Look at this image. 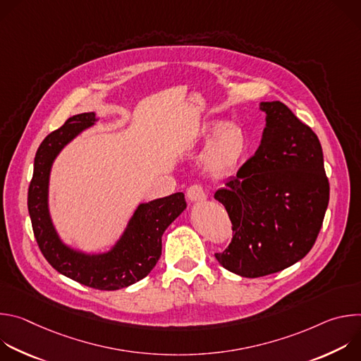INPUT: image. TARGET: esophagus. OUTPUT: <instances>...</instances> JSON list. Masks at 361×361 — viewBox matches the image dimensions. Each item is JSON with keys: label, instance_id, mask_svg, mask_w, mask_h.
<instances>
[{"label": "esophagus", "instance_id": "34e87169", "mask_svg": "<svg viewBox=\"0 0 361 361\" xmlns=\"http://www.w3.org/2000/svg\"><path fill=\"white\" fill-rule=\"evenodd\" d=\"M187 197L191 201H204L207 198V194H205L204 188L200 184H192L187 188Z\"/></svg>", "mask_w": 361, "mask_h": 361}]
</instances>
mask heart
<instances>
[{
  "mask_svg": "<svg viewBox=\"0 0 361 361\" xmlns=\"http://www.w3.org/2000/svg\"><path fill=\"white\" fill-rule=\"evenodd\" d=\"M205 137L216 135L202 156L204 170L213 177L224 176L237 169L250 149V140L243 127L237 124L212 123L204 128Z\"/></svg>",
  "mask_w": 361,
  "mask_h": 361,
  "instance_id": "1",
  "label": "heart"
}]
</instances>
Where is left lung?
Segmentation results:
<instances>
[{"mask_svg":"<svg viewBox=\"0 0 361 361\" xmlns=\"http://www.w3.org/2000/svg\"><path fill=\"white\" fill-rule=\"evenodd\" d=\"M267 114L262 144L214 198L228 213L233 238L219 263L241 277L279 273L312 250L330 198L316 133L280 101Z\"/></svg>","mask_w":361,"mask_h":361,"instance_id":"left-lung-1","label":"left lung"}]
</instances>
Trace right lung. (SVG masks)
I'll list each match as a JSON object with an SVG mask.
<instances>
[{
	"instance_id": "1",
	"label": "right lung",
	"mask_w": 361,
	"mask_h": 361,
	"mask_svg": "<svg viewBox=\"0 0 361 361\" xmlns=\"http://www.w3.org/2000/svg\"><path fill=\"white\" fill-rule=\"evenodd\" d=\"M95 121L94 113L70 117L39 144L28 187V213L37 244L45 260L66 277L97 290H120L144 279L161 255L166 228L183 213V192L141 204L117 245L106 254L87 255L64 245L51 223L47 194L49 169L60 149Z\"/></svg>"
}]
</instances>
